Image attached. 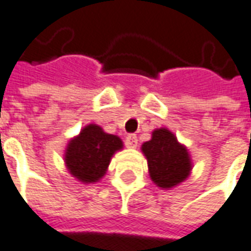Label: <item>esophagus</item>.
<instances>
[{
  "label": "esophagus",
  "instance_id": "esophagus-1",
  "mask_svg": "<svg viewBox=\"0 0 251 251\" xmlns=\"http://www.w3.org/2000/svg\"><path fill=\"white\" fill-rule=\"evenodd\" d=\"M126 146L130 147V149H135L137 145H138V138H137V135H134V134H130L126 137Z\"/></svg>",
  "mask_w": 251,
  "mask_h": 251
}]
</instances>
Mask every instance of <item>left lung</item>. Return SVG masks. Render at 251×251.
Segmentation results:
<instances>
[{
	"label": "left lung",
	"mask_w": 251,
	"mask_h": 251,
	"mask_svg": "<svg viewBox=\"0 0 251 251\" xmlns=\"http://www.w3.org/2000/svg\"><path fill=\"white\" fill-rule=\"evenodd\" d=\"M141 150L146 156L151 180L159 188H174L191 175L194 164L188 149L167 127L154 130Z\"/></svg>",
	"instance_id": "left-lung-1"
}]
</instances>
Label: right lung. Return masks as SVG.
<instances>
[{
	"label": "right lung",
	"mask_w": 251,
	"mask_h": 251,
	"mask_svg": "<svg viewBox=\"0 0 251 251\" xmlns=\"http://www.w3.org/2000/svg\"><path fill=\"white\" fill-rule=\"evenodd\" d=\"M124 149L118 135L105 133L101 126L89 124L70 139L64 163L71 175L84 184L97 183L105 176L112 156Z\"/></svg>",
	"instance_id": "obj_1"
}]
</instances>
